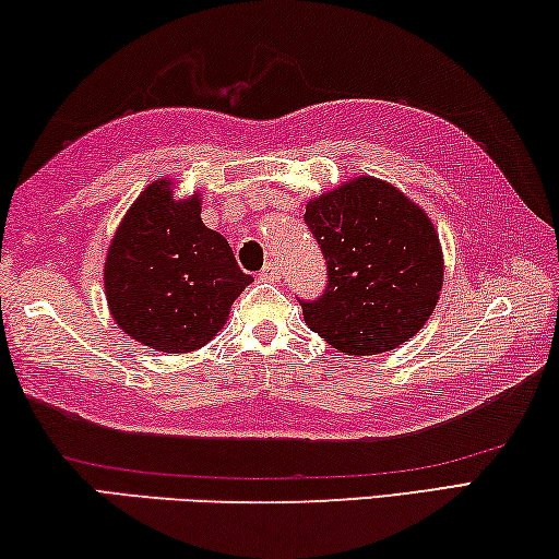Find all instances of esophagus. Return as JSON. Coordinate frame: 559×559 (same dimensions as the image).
<instances>
[{
  "mask_svg": "<svg viewBox=\"0 0 559 559\" xmlns=\"http://www.w3.org/2000/svg\"><path fill=\"white\" fill-rule=\"evenodd\" d=\"M260 277L267 280V282H277L280 280V267L274 262H267L264 267L260 270Z\"/></svg>",
  "mask_w": 559,
  "mask_h": 559,
  "instance_id": "1",
  "label": "esophagus"
}]
</instances>
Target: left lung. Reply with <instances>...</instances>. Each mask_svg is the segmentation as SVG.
<instances>
[{"mask_svg": "<svg viewBox=\"0 0 559 559\" xmlns=\"http://www.w3.org/2000/svg\"><path fill=\"white\" fill-rule=\"evenodd\" d=\"M305 223L326 260L324 295L301 299L312 332L352 356L396 349L418 334L443 287L441 242L424 210L361 176L309 200Z\"/></svg>", "mask_w": 559, "mask_h": 559, "instance_id": "8db88e82", "label": "left lung"}]
</instances>
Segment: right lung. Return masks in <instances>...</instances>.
I'll use <instances>...</instances> for the list:
<instances>
[{"mask_svg":"<svg viewBox=\"0 0 559 559\" xmlns=\"http://www.w3.org/2000/svg\"><path fill=\"white\" fill-rule=\"evenodd\" d=\"M116 324L155 352L186 354L223 329L233 301L252 277L230 245L200 217V195L173 198L155 180L128 210L104 264Z\"/></svg>","mask_w":559,"mask_h":559,"instance_id":"1","label":"right lung"}]
</instances>
